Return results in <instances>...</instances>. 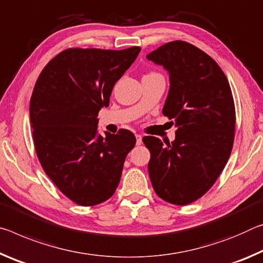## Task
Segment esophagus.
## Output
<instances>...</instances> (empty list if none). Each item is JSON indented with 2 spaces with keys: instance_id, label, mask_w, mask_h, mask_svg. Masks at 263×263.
I'll return each mask as SVG.
<instances>
[{
  "instance_id": "1",
  "label": "esophagus",
  "mask_w": 263,
  "mask_h": 263,
  "mask_svg": "<svg viewBox=\"0 0 263 263\" xmlns=\"http://www.w3.org/2000/svg\"><path fill=\"white\" fill-rule=\"evenodd\" d=\"M136 144L137 145H141L142 144V136L140 134H136Z\"/></svg>"
}]
</instances>
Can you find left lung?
Returning <instances> with one entry per match:
<instances>
[{
    "label": "left lung",
    "instance_id": "left-lung-1",
    "mask_svg": "<svg viewBox=\"0 0 263 263\" xmlns=\"http://www.w3.org/2000/svg\"><path fill=\"white\" fill-rule=\"evenodd\" d=\"M147 58L169 73L163 114L177 127L171 143L143 137L150 150L149 177L163 200L187 205L210 190L229 161L235 130L233 96L218 64L190 43H166Z\"/></svg>",
    "mask_w": 263,
    "mask_h": 263
}]
</instances>
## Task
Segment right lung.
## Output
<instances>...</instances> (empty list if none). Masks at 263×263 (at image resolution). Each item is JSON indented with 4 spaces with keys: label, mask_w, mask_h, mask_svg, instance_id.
<instances>
[{
    "label": "right lung",
    "mask_w": 263,
    "mask_h": 263,
    "mask_svg": "<svg viewBox=\"0 0 263 263\" xmlns=\"http://www.w3.org/2000/svg\"><path fill=\"white\" fill-rule=\"evenodd\" d=\"M140 46L126 50L67 49L43 68L30 100L34 149L45 174L81 206L114 195L123 163L136 143L127 129L98 134V113L135 62Z\"/></svg>",
    "instance_id": "add662e5"
}]
</instances>
